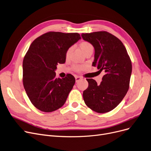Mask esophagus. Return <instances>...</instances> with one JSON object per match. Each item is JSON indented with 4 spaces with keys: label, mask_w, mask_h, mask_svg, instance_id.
<instances>
[{
    "label": "esophagus",
    "mask_w": 151,
    "mask_h": 151,
    "mask_svg": "<svg viewBox=\"0 0 151 151\" xmlns=\"http://www.w3.org/2000/svg\"><path fill=\"white\" fill-rule=\"evenodd\" d=\"M82 79V78L80 77V76H75V80H76V83H78V81H79L80 80H81Z\"/></svg>",
    "instance_id": "esophagus-1"
}]
</instances>
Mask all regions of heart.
<instances>
[{
    "instance_id": "obj_1",
    "label": "heart",
    "mask_w": 151,
    "mask_h": 151,
    "mask_svg": "<svg viewBox=\"0 0 151 151\" xmlns=\"http://www.w3.org/2000/svg\"><path fill=\"white\" fill-rule=\"evenodd\" d=\"M80 46L81 50H82V52H83V53H84V52H86L88 49L93 47V45H92L89 42H81L80 44ZM72 50H73V47H70L67 50V53H66V57L67 58L69 57V56L70 55L71 53L72 52ZM74 68L75 69L78 70H79L82 68V67L81 66H78V65H75V66H74Z\"/></svg>"
}]
</instances>
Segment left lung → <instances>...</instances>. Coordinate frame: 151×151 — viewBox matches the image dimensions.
Masks as SVG:
<instances>
[{"mask_svg":"<svg viewBox=\"0 0 151 151\" xmlns=\"http://www.w3.org/2000/svg\"><path fill=\"white\" fill-rule=\"evenodd\" d=\"M81 37L94 48L92 65L106 73L100 84L92 78L87 79L88 88L83 91V99L94 112H110L127 93L132 72V62L122 41L108 32L82 33Z\"/></svg>","mask_w":151,"mask_h":151,"instance_id":"8db88e82","label":"left lung"}]
</instances>
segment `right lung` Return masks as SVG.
I'll return each instance as SVG.
<instances>
[{"instance_id": "right-lung-1", "label": "right lung", "mask_w": 151, "mask_h": 151, "mask_svg": "<svg viewBox=\"0 0 151 151\" xmlns=\"http://www.w3.org/2000/svg\"><path fill=\"white\" fill-rule=\"evenodd\" d=\"M81 39L78 33L49 32L36 38L23 62V82L29 100L44 112L62 107L73 88L75 78L71 74L56 78L58 63H64L67 50Z\"/></svg>"}]
</instances>
